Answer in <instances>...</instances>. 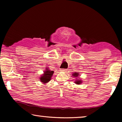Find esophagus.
<instances>
[{"label": "esophagus", "mask_w": 122, "mask_h": 122, "mask_svg": "<svg viewBox=\"0 0 122 122\" xmlns=\"http://www.w3.org/2000/svg\"><path fill=\"white\" fill-rule=\"evenodd\" d=\"M60 71H62V72H65V71H66V69H61Z\"/></svg>", "instance_id": "obj_1"}]
</instances>
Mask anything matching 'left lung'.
I'll return each instance as SVG.
<instances>
[{
    "label": "left lung",
    "instance_id": "left-lung-1",
    "mask_svg": "<svg viewBox=\"0 0 122 122\" xmlns=\"http://www.w3.org/2000/svg\"><path fill=\"white\" fill-rule=\"evenodd\" d=\"M79 74V73H74L73 74V76L75 77H77L79 75V74ZM75 83L77 84H80L82 83V81H81V80H77L75 81Z\"/></svg>",
    "mask_w": 122,
    "mask_h": 122
}]
</instances>
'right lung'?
Wrapping results in <instances>:
<instances>
[{"instance_id":"obj_1","label":"right lung","mask_w":122,"mask_h":122,"mask_svg":"<svg viewBox=\"0 0 122 122\" xmlns=\"http://www.w3.org/2000/svg\"><path fill=\"white\" fill-rule=\"evenodd\" d=\"M54 71H51L48 69V68H46V71H44V73L43 75L40 77V81L44 84H45L51 81V77H52L53 75Z\"/></svg>"}]
</instances>
